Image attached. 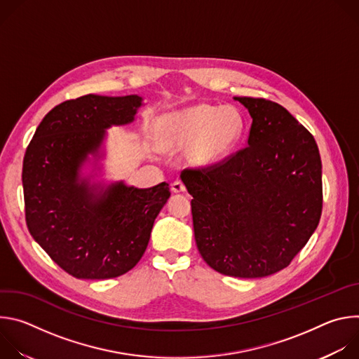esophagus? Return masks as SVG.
Instances as JSON below:
<instances>
[{"instance_id":"esophagus-1","label":"esophagus","mask_w":359,"mask_h":359,"mask_svg":"<svg viewBox=\"0 0 359 359\" xmlns=\"http://www.w3.org/2000/svg\"><path fill=\"white\" fill-rule=\"evenodd\" d=\"M172 191H173V193H183V191H186V186L183 184V182L175 180V182L172 183Z\"/></svg>"}]
</instances>
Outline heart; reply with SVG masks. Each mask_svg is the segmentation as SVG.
<instances>
[{
    "instance_id": "b5f03b06",
    "label": "heart",
    "mask_w": 359,
    "mask_h": 359,
    "mask_svg": "<svg viewBox=\"0 0 359 359\" xmlns=\"http://www.w3.org/2000/svg\"><path fill=\"white\" fill-rule=\"evenodd\" d=\"M247 119L234 105L196 104L158 121V142L165 150L189 147V159L197 168L212 166L237 147Z\"/></svg>"
}]
</instances>
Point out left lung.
<instances>
[{"label": "left lung", "mask_w": 359, "mask_h": 359, "mask_svg": "<svg viewBox=\"0 0 359 359\" xmlns=\"http://www.w3.org/2000/svg\"><path fill=\"white\" fill-rule=\"evenodd\" d=\"M252 119L247 147L224 163L183 170L194 238L213 270L260 278L285 269L316 231L323 210L318 146L285 108L234 96Z\"/></svg>", "instance_id": "1"}]
</instances>
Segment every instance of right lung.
Segmentation results:
<instances>
[{
	"instance_id": "right-lung-1",
	"label": "right lung",
	"mask_w": 359,
	"mask_h": 359,
	"mask_svg": "<svg viewBox=\"0 0 359 359\" xmlns=\"http://www.w3.org/2000/svg\"><path fill=\"white\" fill-rule=\"evenodd\" d=\"M142 105L137 95L89 93L65 100L45 115L27 147L22 186L28 230L76 278H115L132 270L170 197L166 182L137 189L123 180H96L107 129L132 123ZM88 163L93 172L83 175Z\"/></svg>"
}]
</instances>
